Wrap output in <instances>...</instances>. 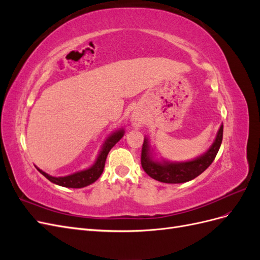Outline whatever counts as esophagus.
<instances>
[{
  "label": "esophagus",
  "mask_w": 260,
  "mask_h": 260,
  "mask_svg": "<svg viewBox=\"0 0 260 260\" xmlns=\"http://www.w3.org/2000/svg\"><path fill=\"white\" fill-rule=\"evenodd\" d=\"M142 121H143L142 116L139 115V114L133 115V117H132V124L135 125V127H140L141 123H142Z\"/></svg>",
  "instance_id": "obj_1"
}]
</instances>
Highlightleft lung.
I'll list each match as a JSON object with an SVG mask.
<instances>
[{"mask_svg": "<svg viewBox=\"0 0 260 260\" xmlns=\"http://www.w3.org/2000/svg\"><path fill=\"white\" fill-rule=\"evenodd\" d=\"M223 124L220 125L217 137L214 143L209 147L206 153L196 157L193 160L174 162V161H157L154 160L151 147L148 144V140L144 139L142 153H141V165L146 174L164 183H184L191 181L194 178L199 177L202 172L205 171L211 162L214 161L215 157L219 151L220 145L222 142Z\"/></svg>", "mask_w": 260, "mask_h": 260, "instance_id": "8db88e82", "label": "left lung"}]
</instances>
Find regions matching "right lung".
Wrapping results in <instances>:
<instances>
[{"instance_id":"right-lung-1","label":"right lung","mask_w":260,"mask_h":260,"mask_svg":"<svg viewBox=\"0 0 260 260\" xmlns=\"http://www.w3.org/2000/svg\"><path fill=\"white\" fill-rule=\"evenodd\" d=\"M124 131L122 129L118 130L116 132H113V135L109 136L105 143L103 144V147H102L101 152L98 156V158L92 166L88 169H84L81 171L75 172L73 175L65 176V177H52L50 175L46 174V172L42 171L41 169L37 168L40 174H42L46 179L50 180L51 182L60 185V186H65V187H73V188H80L84 187L86 185H90L93 182L101 177L102 172L104 170L105 167V161H106V157L109 153V151L113 148V146L123 137Z\"/></svg>"}]
</instances>
